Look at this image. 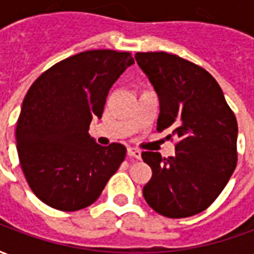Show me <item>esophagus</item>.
Returning <instances> with one entry per match:
<instances>
[{"instance_id": "1", "label": "esophagus", "mask_w": 254, "mask_h": 254, "mask_svg": "<svg viewBox=\"0 0 254 254\" xmlns=\"http://www.w3.org/2000/svg\"><path fill=\"white\" fill-rule=\"evenodd\" d=\"M127 155L132 156V158H136V159H140V158H141V152L136 148H127Z\"/></svg>"}]
</instances>
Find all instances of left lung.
Returning <instances> with one entry per match:
<instances>
[{"label": "left lung", "mask_w": 254, "mask_h": 254, "mask_svg": "<svg viewBox=\"0 0 254 254\" xmlns=\"http://www.w3.org/2000/svg\"><path fill=\"white\" fill-rule=\"evenodd\" d=\"M134 58L159 95L158 132L170 129L167 138L176 136L174 156L141 154L152 170L143 196L166 218L193 216L216 200L237 167V118L204 67L165 52Z\"/></svg>", "instance_id": "left-lung-1"}]
</instances>
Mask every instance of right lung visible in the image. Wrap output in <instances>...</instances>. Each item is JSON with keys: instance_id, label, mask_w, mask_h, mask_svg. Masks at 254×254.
Masks as SVG:
<instances>
[{"instance_id": "1", "label": "right lung", "mask_w": 254, "mask_h": 254, "mask_svg": "<svg viewBox=\"0 0 254 254\" xmlns=\"http://www.w3.org/2000/svg\"><path fill=\"white\" fill-rule=\"evenodd\" d=\"M133 63L129 52L78 53L49 67L28 89L16 127L17 154L31 190L49 207L73 212L91 205L125 159V145L102 147L88 129Z\"/></svg>"}]
</instances>
